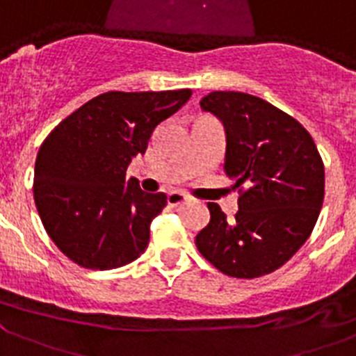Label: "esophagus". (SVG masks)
I'll use <instances>...</instances> for the list:
<instances>
[{
	"instance_id": "obj_1",
	"label": "esophagus",
	"mask_w": 356,
	"mask_h": 356,
	"mask_svg": "<svg viewBox=\"0 0 356 356\" xmlns=\"http://www.w3.org/2000/svg\"><path fill=\"white\" fill-rule=\"evenodd\" d=\"M166 201H168L170 206H179V204H183V202L186 201V195H184V193H181V192H170L168 199H166Z\"/></svg>"
}]
</instances>
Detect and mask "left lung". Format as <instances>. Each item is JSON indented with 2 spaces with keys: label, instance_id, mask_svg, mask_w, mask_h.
I'll use <instances>...</instances> for the list:
<instances>
[{
  "label": "left lung",
  "instance_id": "left-lung-1",
  "mask_svg": "<svg viewBox=\"0 0 356 356\" xmlns=\"http://www.w3.org/2000/svg\"><path fill=\"white\" fill-rule=\"evenodd\" d=\"M201 108L226 128L224 170L238 188V211L226 219L210 202V222L195 246L228 277L255 279L279 270L315 228L324 202V163L295 118L244 92H210Z\"/></svg>",
  "mask_w": 356,
  "mask_h": 356
}]
</instances>
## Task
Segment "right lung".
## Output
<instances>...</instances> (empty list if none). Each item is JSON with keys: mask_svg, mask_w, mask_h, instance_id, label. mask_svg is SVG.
Returning <instances> with one entry per match:
<instances>
[{"mask_svg": "<svg viewBox=\"0 0 356 356\" xmlns=\"http://www.w3.org/2000/svg\"><path fill=\"white\" fill-rule=\"evenodd\" d=\"M190 95V88L104 92L47 136L32 192L47 234L72 262L112 270L145 252L166 193L143 192L137 179H127V168Z\"/></svg>", "mask_w": 356, "mask_h": 356, "instance_id": "1", "label": "right lung"}]
</instances>
